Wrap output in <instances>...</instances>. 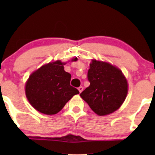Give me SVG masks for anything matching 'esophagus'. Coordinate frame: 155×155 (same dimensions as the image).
I'll list each match as a JSON object with an SVG mask.
<instances>
[{
  "instance_id": "obj_1",
  "label": "esophagus",
  "mask_w": 155,
  "mask_h": 155,
  "mask_svg": "<svg viewBox=\"0 0 155 155\" xmlns=\"http://www.w3.org/2000/svg\"><path fill=\"white\" fill-rule=\"evenodd\" d=\"M78 90H79V92H80V93H81V92L83 91V87H81H81H79L78 88Z\"/></svg>"
}]
</instances>
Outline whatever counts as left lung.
Wrapping results in <instances>:
<instances>
[{"mask_svg": "<svg viewBox=\"0 0 155 155\" xmlns=\"http://www.w3.org/2000/svg\"><path fill=\"white\" fill-rule=\"evenodd\" d=\"M87 73L90 84L80 94L91 109L104 116L120 107L127 94V82L120 69L93 60Z\"/></svg>", "mask_w": 155, "mask_h": 155, "instance_id": "left-lung-1", "label": "left lung"}]
</instances>
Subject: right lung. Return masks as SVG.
Returning <instances> with one entry per match:
<instances>
[{
  "mask_svg": "<svg viewBox=\"0 0 155 155\" xmlns=\"http://www.w3.org/2000/svg\"><path fill=\"white\" fill-rule=\"evenodd\" d=\"M73 61H76L74 58ZM60 60L43 65L30 76L25 93L31 106L45 114H57L79 92L71 86V75L64 71Z\"/></svg>",
  "mask_w": 155,
  "mask_h": 155,
  "instance_id": "1",
  "label": "right lung"
}]
</instances>
